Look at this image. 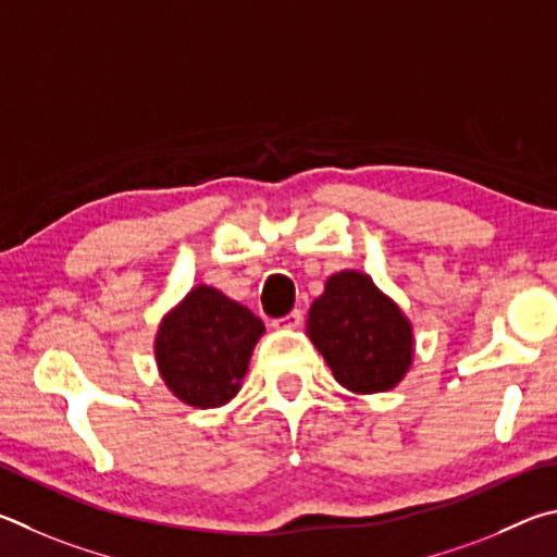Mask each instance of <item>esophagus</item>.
<instances>
[{
    "label": "esophagus",
    "mask_w": 557,
    "mask_h": 557,
    "mask_svg": "<svg viewBox=\"0 0 557 557\" xmlns=\"http://www.w3.org/2000/svg\"><path fill=\"white\" fill-rule=\"evenodd\" d=\"M300 323H304V310H290L288 315L273 320V327H284V330H296Z\"/></svg>",
    "instance_id": "obj_1"
}]
</instances>
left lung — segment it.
Masks as SVG:
<instances>
[{"instance_id":"obj_1","label":"left lung","mask_w":557,"mask_h":557,"mask_svg":"<svg viewBox=\"0 0 557 557\" xmlns=\"http://www.w3.org/2000/svg\"><path fill=\"white\" fill-rule=\"evenodd\" d=\"M308 337L352 394L394 388L413 362V325L362 271H339L308 313Z\"/></svg>"}]
</instances>
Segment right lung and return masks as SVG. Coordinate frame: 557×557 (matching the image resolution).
Returning <instances> with one entry per match:
<instances>
[{"instance_id": "obj_1", "label": "right lung", "mask_w": 557, "mask_h": 557, "mask_svg": "<svg viewBox=\"0 0 557 557\" xmlns=\"http://www.w3.org/2000/svg\"><path fill=\"white\" fill-rule=\"evenodd\" d=\"M263 323L212 286H195L156 333V364L165 386L193 408L232 401L247 374Z\"/></svg>"}]
</instances>
